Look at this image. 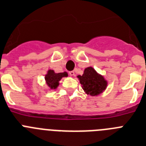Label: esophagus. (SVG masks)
<instances>
[{
    "label": "esophagus",
    "instance_id": "34e87169",
    "mask_svg": "<svg viewBox=\"0 0 146 146\" xmlns=\"http://www.w3.org/2000/svg\"><path fill=\"white\" fill-rule=\"evenodd\" d=\"M69 74L70 76H74V71H70Z\"/></svg>",
    "mask_w": 146,
    "mask_h": 146
}]
</instances>
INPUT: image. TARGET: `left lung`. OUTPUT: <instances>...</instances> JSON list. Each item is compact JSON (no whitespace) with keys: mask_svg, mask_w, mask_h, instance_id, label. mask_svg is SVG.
Returning a JSON list of instances; mask_svg holds the SVG:
<instances>
[{"mask_svg":"<svg viewBox=\"0 0 146 146\" xmlns=\"http://www.w3.org/2000/svg\"><path fill=\"white\" fill-rule=\"evenodd\" d=\"M82 87L86 94L97 96L103 93L108 85V82L104 76L98 73L92 67H87L82 76H77Z\"/></svg>","mask_w":146,"mask_h":146,"instance_id":"8db88e82","label":"left lung"}]
</instances>
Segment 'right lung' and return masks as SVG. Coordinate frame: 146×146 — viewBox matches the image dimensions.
I'll return each instance as SVG.
<instances>
[{
	"label": "right lung",
	"mask_w": 146,
	"mask_h": 146,
	"mask_svg": "<svg viewBox=\"0 0 146 146\" xmlns=\"http://www.w3.org/2000/svg\"><path fill=\"white\" fill-rule=\"evenodd\" d=\"M68 73L67 72L63 73H55L54 70H48L45 75V81L46 85L49 90H56L59 85V82L64 77H68Z\"/></svg>",
	"instance_id": "right-lung-1"
}]
</instances>
